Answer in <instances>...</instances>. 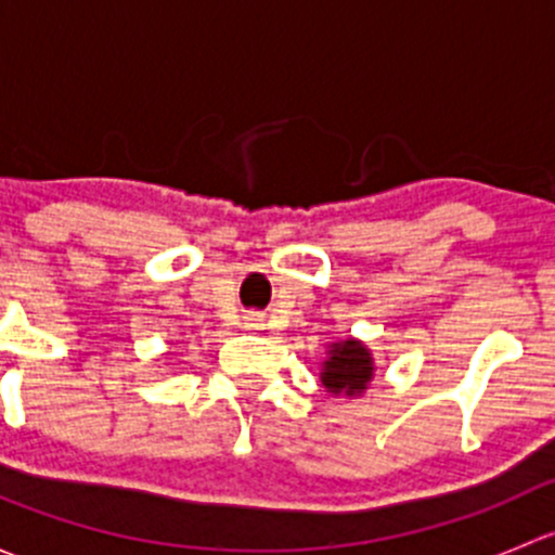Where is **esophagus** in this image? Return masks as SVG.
I'll use <instances>...</instances> for the list:
<instances>
[{"label":"esophagus","mask_w":555,"mask_h":555,"mask_svg":"<svg viewBox=\"0 0 555 555\" xmlns=\"http://www.w3.org/2000/svg\"><path fill=\"white\" fill-rule=\"evenodd\" d=\"M251 319V322H257V317H249Z\"/></svg>","instance_id":"34e87169"}]
</instances>
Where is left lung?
<instances>
[{"label":"left lung","mask_w":555,"mask_h":555,"mask_svg":"<svg viewBox=\"0 0 555 555\" xmlns=\"http://www.w3.org/2000/svg\"><path fill=\"white\" fill-rule=\"evenodd\" d=\"M373 357L362 340H338L330 344L327 360L322 362V386L330 395H346L357 397L367 389L373 382Z\"/></svg>","instance_id":"left-lung-1"}]
</instances>
